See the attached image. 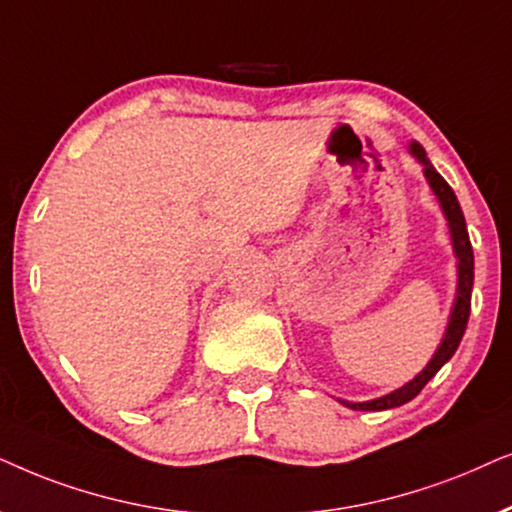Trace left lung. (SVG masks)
Here are the masks:
<instances>
[{
  "label": "left lung",
  "instance_id": "8db88e82",
  "mask_svg": "<svg viewBox=\"0 0 512 512\" xmlns=\"http://www.w3.org/2000/svg\"><path fill=\"white\" fill-rule=\"evenodd\" d=\"M410 154L424 166V177L435 194V199L440 203L442 215H445L449 238H452V250L456 257V295L452 311H449V320L445 327V335H442L438 349H435L433 358L428 360V365L421 370L412 381H407L405 386L395 388V391L381 395V398L365 400V403H349V400H339V403L351 407V410H363V412H381L391 410V407H400L410 403L412 398H417L428 381H431L442 365L454 356V351L459 349L463 332H466L468 316H470V292H473V248H470V238L466 229V220H463L461 206L456 201V194L452 187L447 185L445 177L433 168V163L428 161L426 149L419 142H410Z\"/></svg>",
  "mask_w": 512,
  "mask_h": 512
}]
</instances>
